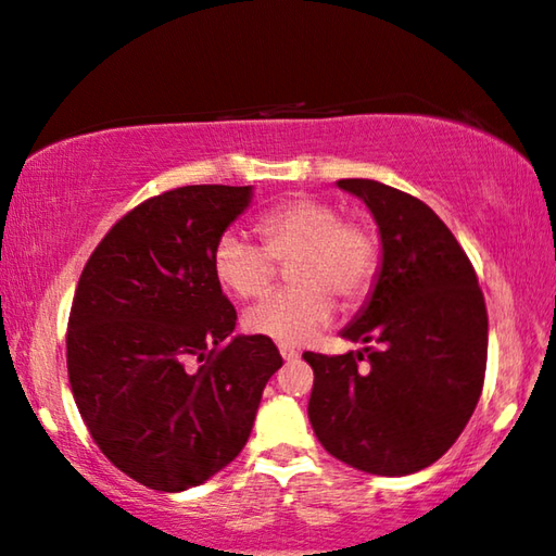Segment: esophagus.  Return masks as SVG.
<instances>
[{
    "instance_id": "obj_1",
    "label": "esophagus",
    "mask_w": 556,
    "mask_h": 556,
    "mask_svg": "<svg viewBox=\"0 0 556 556\" xmlns=\"http://www.w3.org/2000/svg\"><path fill=\"white\" fill-rule=\"evenodd\" d=\"M279 355L285 359H294L296 355H300V350L292 348V345H279Z\"/></svg>"
}]
</instances>
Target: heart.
Returning a JSON list of instances; mask_svg holds the SVG:
<instances>
[{"label":"heart","instance_id":"obj_1","mask_svg":"<svg viewBox=\"0 0 556 556\" xmlns=\"http://www.w3.org/2000/svg\"><path fill=\"white\" fill-rule=\"evenodd\" d=\"M262 244L237 229L218 233L211 271L237 300L262 294L287 265L294 287L271 292L244 315L247 332L285 345H300L334 312L332 294L355 304L372 289L380 269V239L370 224L342 218L323 199L296 197L269 208L256 224Z\"/></svg>","mask_w":556,"mask_h":556}]
</instances>
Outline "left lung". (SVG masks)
Returning <instances> with one entry per match:
<instances>
[{"label":"left lung","instance_id":"left-lung-1","mask_svg":"<svg viewBox=\"0 0 556 556\" xmlns=\"http://www.w3.org/2000/svg\"><path fill=\"white\" fill-rule=\"evenodd\" d=\"M338 186L370 208L382 262L370 300L342 330L367 348L302 355L315 370L309 424L348 466L408 476L435 464L473 416L486 372V302L431 206L370 178Z\"/></svg>","mask_w":556,"mask_h":556}]
</instances>
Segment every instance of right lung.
<instances>
[{"label": "right lung", "instance_id": "add662e5", "mask_svg": "<svg viewBox=\"0 0 556 556\" xmlns=\"http://www.w3.org/2000/svg\"><path fill=\"white\" fill-rule=\"evenodd\" d=\"M252 186H181L128 211L96 247L67 323L77 410L108 460L155 491L199 486L239 456L277 345L237 334L211 249Z\"/></svg>", "mask_w": 556, "mask_h": 556}]
</instances>
